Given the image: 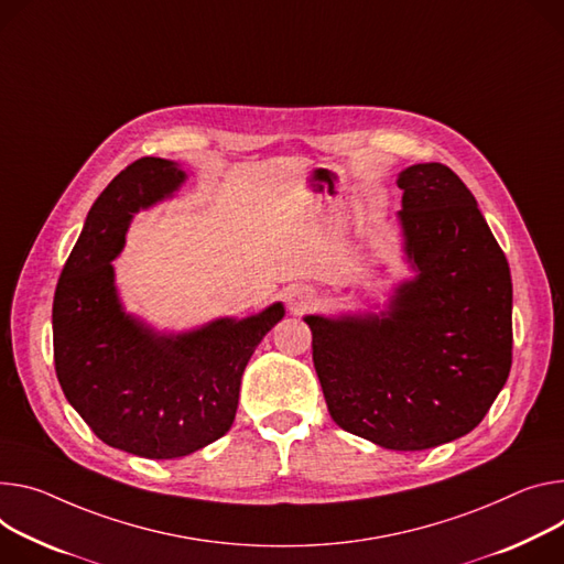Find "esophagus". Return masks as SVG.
I'll return each instance as SVG.
<instances>
[{
  "label": "esophagus",
  "mask_w": 564,
  "mask_h": 564,
  "mask_svg": "<svg viewBox=\"0 0 564 564\" xmlns=\"http://www.w3.org/2000/svg\"><path fill=\"white\" fill-rule=\"evenodd\" d=\"M315 301H317V292H315V288H311V285L299 283V285L288 288V292H285L288 308H290L292 313H296V315H299V313H305L308 308H313Z\"/></svg>",
  "instance_id": "esophagus-1"
}]
</instances>
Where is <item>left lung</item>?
Segmentation results:
<instances>
[{
	"mask_svg": "<svg viewBox=\"0 0 564 564\" xmlns=\"http://www.w3.org/2000/svg\"><path fill=\"white\" fill-rule=\"evenodd\" d=\"M404 263L378 313L305 315L333 421L380 447L473 432L513 360V283L475 195L443 164L398 175Z\"/></svg>",
	"mask_w": 564,
	"mask_h": 564,
	"instance_id": "obj_1",
	"label": "left lung"
}]
</instances>
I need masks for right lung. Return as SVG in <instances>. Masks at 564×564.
<instances>
[{
	"label": "right lung",
	"instance_id": "add662e5",
	"mask_svg": "<svg viewBox=\"0 0 564 564\" xmlns=\"http://www.w3.org/2000/svg\"><path fill=\"white\" fill-rule=\"evenodd\" d=\"M180 164L143 158L96 197L54 296V362L69 404L110 447L177 458L225 436L240 380L261 339L283 319L276 301L184 333L155 330L126 313L112 261L134 214L173 197Z\"/></svg>",
	"mask_w": 564,
	"mask_h": 564
}]
</instances>
